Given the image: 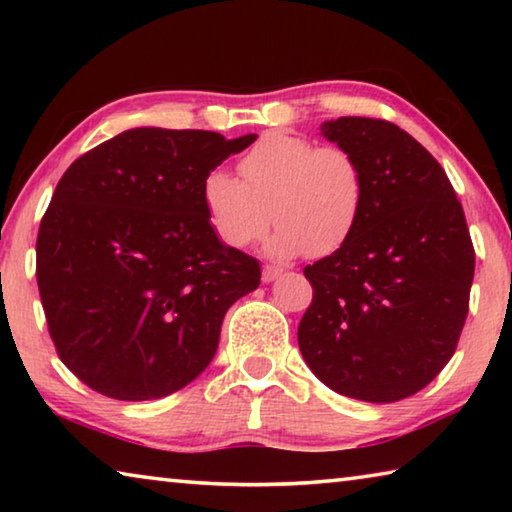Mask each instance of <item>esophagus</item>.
Here are the masks:
<instances>
[{
    "mask_svg": "<svg viewBox=\"0 0 512 512\" xmlns=\"http://www.w3.org/2000/svg\"><path fill=\"white\" fill-rule=\"evenodd\" d=\"M284 271L282 268H277V266H264L262 268V280L264 282H273V280H277V277H280Z\"/></svg>",
    "mask_w": 512,
    "mask_h": 512,
    "instance_id": "esophagus-1",
    "label": "esophagus"
}]
</instances>
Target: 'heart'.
Segmentation results:
<instances>
[{
    "label": "heart",
    "mask_w": 512,
    "mask_h": 512,
    "mask_svg": "<svg viewBox=\"0 0 512 512\" xmlns=\"http://www.w3.org/2000/svg\"><path fill=\"white\" fill-rule=\"evenodd\" d=\"M239 178L214 169L203 180V205L223 244L246 248L277 223L266 241L273 257L332 255L357 228L363 173L341 146L264 133L239 160Z\"/></svg>",
    "instance_id": "b5f03b06"
}]
</instances>
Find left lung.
Listing matches in <instances>:
<instances>
[{
    "mask_svg": "<svg viewBox=\"0 0 512 512\" xmlns=\"http://www.w3.org/2000/svg\"><path fill=\"white\" fill-rule=\"evenodd\" d=\"M320 135L363 173L357 228L305 268L314 300L298 345L334 393L388 404L445 368L465 325L474 248L447 173L420 142L384 119L323 121Z\"/></svg>",
    "mask_w": 512,
    "mask_h": 512,
    "instance_id": "left-lung-1",
    "label": "left lung"
}]
</instances>
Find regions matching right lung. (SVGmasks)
Here are the masks:
<instances>
[{"instance_id": "right-lung-1", "label": "right lung", "mask_w": 512, "mask_h": 512, "mask_svg": "<svg viewBox=\"0 0 512 512\" xmlns=\"http://www.w3.org/2000/svg\"><path fill=\"white\" fill-rule=\"evenodd\" d=\"M255 140L131 128L63 173L36 273L58 357L83 384L112 400H160L210 366L225 311L262 271L216 237L201 189Z\"/></svg>"}]
</instances>
